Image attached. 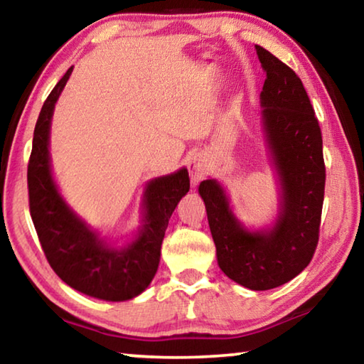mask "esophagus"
Instances as JSON below:
<instances>
[{"mask_svg":"<svg viewBox=\"0 0 364 364\" xmlns=\"http://www.w3.org/2000/svg\"><path fill=\"white\" fill-rule=\"evenodd\" d=\"M188 170H189V176H191V181H193V184L199 183L202 178H204L205 171H207V164H205L204 157L194 156L189 160Z\"/></svg>","mask_w":364,"mask_h":364,"instance_id":"34e87169","label":"esophagus"}]
</instances>
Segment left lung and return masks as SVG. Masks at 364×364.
Masks as SVG:
<instances>
[{
	"instance_id": "obj_1",
	"label": "left lung",
	"mask_w": 364,
	"mask_h": 364,
	"mask_svg": "<svg viewBox=\"0 0 364 364\" xmlns=\"http://www.w3.org/2000/svg\"><path fill=\"white\" fill-rule=\"evenodd\" d=\"M267 80L260 93L271 160L279 176L281 208L269 231H249L215 180L200 183L218 264L252 291H268L301 273L315 254L324 200L323 138L304 83L291 67L255 46Z\"/></svg>"
}]
</instances>
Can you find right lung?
<instances>
[{"label": "right lung", "mask_w": 364, "mask_h": 364, "mask_svg": "<svg viewBox=\"0 0 364 364\" xmlns=\"http://www.w3.org/2000/svg\"><path fill=\"white\" fill-rule=\"evenodd\" d=\"M72 69L49 93L36 120L27 170L30 215L49 264L65 284L101 300H130L143 292L157 273L165 230L178 202L189 191V175L181 168L147 183L143 226L127 247H110L91 231L60 197L49 164L54 104Z\"/></svg>", "instance_id": "right-lung-1"}]
</instances>
